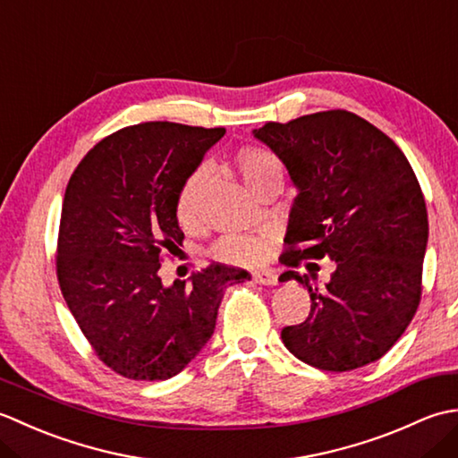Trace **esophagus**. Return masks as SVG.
<instances>
[{
  "label": "esophagus",
  "mask_w": 458,
  "mask_h": 458,
  "mask_svg": "<svg viewBox=\"0 0 458 458\" xmlns=\"http://www.w3.org/2000/svg\"><path fill=\"white\" fill-rule=\"evenodd\" d=\"M251 277H254L256 284L261 285H277V276L271 269H258L251 274Z\"/></svg>",
  "instance_id": "obj_1"
}]
</instances>
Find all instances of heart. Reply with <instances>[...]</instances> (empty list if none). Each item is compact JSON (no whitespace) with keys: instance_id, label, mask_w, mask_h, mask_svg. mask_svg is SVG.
<instances>
[{"instance_id":"1","label":"heart","mask_w":458,"mask_h":458,"mask_svg":"<svg viewBox=\"0 0 458 458\" xmlns=\"http://www.w3.org/2000/svg\"><path fill=\"white\" fill-rule=\"evenodd\" d=\"M236 171L246 187L254 192L271 174L281 173L279 161L266 149L242 148L234 155ZM207 184V171L199 169L182 182L177 197V218L182 226H194L202 208V191ZM216 254L232 264H254L266 254V242L256 236H228L220 242Z\"/></svg>"}]
</instances>
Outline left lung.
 <instances>
[{
    "label": "left lung",
    "mask_w": 458,
    "mask_h": 458,
    "mask_svg": "<svg viewBox=\"0 0 458 458\" xmlns=\"http://www.w3.org/2000/svg\"><path fill=\"white\" fill-rule=\"evenodd\" d=\"M254 138L277 155L297 189L281 261H335L325 287L293 269L279 277L299 281L310 297L305 323L281 330L284 344L328 372L376 362L405 333L421 299L429 222L410 161L384 131L346 110L269 122Z\"/></svg>",
    "instance_id": "left-lung-1"
}]
</instances>
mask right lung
<instances>
[{"instance_id":"1","label":"right lung","mask_w":458,"mask_h":458,"mask_svg":"<svg viewBox=\"0 0 458 458\" xmlns=\"http://www.w3.org/2000/svg\"><path fill=\"white\" fill-rule=\"evenodd\" d=\"M226 130L130 125L86 153L66 184L56 276L102 362L131 379H169L216 328L226 287L251 276L210 266L165 287L161 250L182 244L177 197Z\"/></svg>"}]
</instances>
